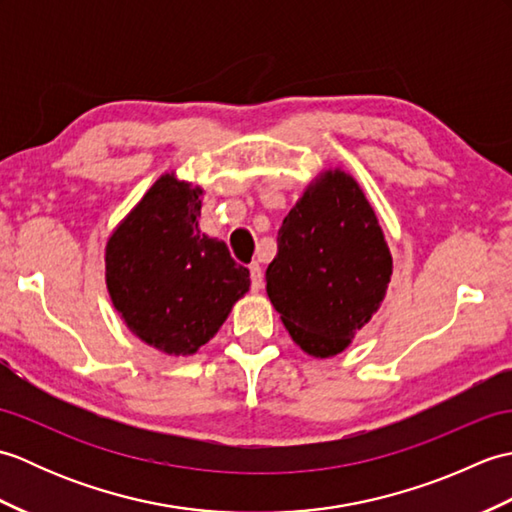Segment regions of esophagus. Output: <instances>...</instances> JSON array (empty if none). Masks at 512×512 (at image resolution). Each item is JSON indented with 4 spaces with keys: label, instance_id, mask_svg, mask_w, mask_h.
<instances>
[{
    "label": "esophagus",
    "instance_id": "esophagus-1",
    "mask_svg": "<svg viewBox=\"0 0 512 512\" xmlns=\"http://www.w3.org/2000/svg\"><path fill=\"white\" fill-rule=\"evenodd\" d=\"M248 270H250V288H253V290H259V288H262V284H264L262 266H259L257 262H253V264L248 266Z\"/></svg>",
    "mask_w": 512,
    "mask_h": 512
}]
</instances>
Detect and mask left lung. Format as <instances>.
<instances>
[{
    "label": "left lung",
    "instance_id": "left-lung-1",
    "mask_svg": "<svg viewBox=\"0 0 512 512\" xmlns=\"http://www.w3.org/2000/svg\"><path fill=\"white\" fill-rule=\"evenodd\" d=\"M391 277V255L374 209L345 171H325L277 235L266 290L303 352H343L372 319Z\"/></svg>",
    "mask_w": 512,
    "mask_h": 512
}]
</instances>
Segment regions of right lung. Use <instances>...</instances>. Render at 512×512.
<instances>
[{"mask_svg": "<svg viewBox=\"0 0 512 512\" xmlns=\"http://www.w3.org/2000/svg\"><path fill=\"white\" fill-rule=\"evenodd\" d=\"M200 193L165 173L105 248L114 308L138 339L173 356L209 343L250 286L228 246L200 233Z\"/></svg>", "mask_w": 512, "mask_h": 512, "instance_id": "right-lung-1", "label": "right lung"}]
</instances>
